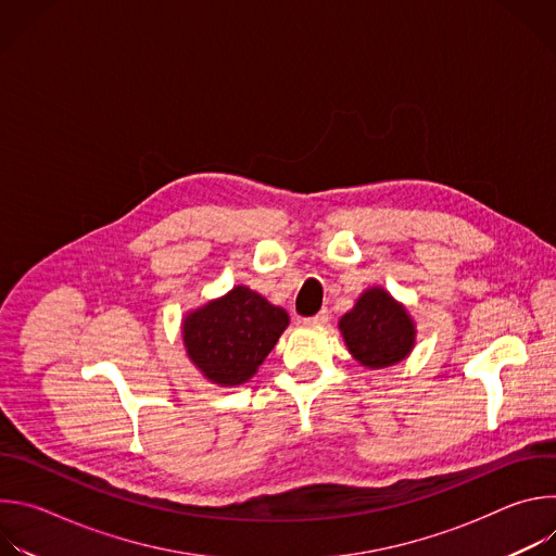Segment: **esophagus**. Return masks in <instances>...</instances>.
Wrapping results in <instances>:
<instances>
[{
	"label": "esophagus",
	"mask_w": 556,
	"mask_h": 556,
	"mask_svg": "<svg viewBox=\"0 0 556 556\" xmlns=\"http://www.w3.org/2000/svg\"><path fill=\"white\" fill-rule=\"evenodd\" d=\"M328 309H321V312H316L314 316H309V319H305V324H309V326H324V324H328Z\"/></svg>",
	"instance_id": "1"
}]
</instances>
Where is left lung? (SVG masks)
Masks as SVG:
<instances>
[{
	"mask_svg": "<svg viewBox=\"0 0 556 556\" xmlns=\"http://www.w3.org/2000/svg\"><path fill=\"white\" fill-rule=\"evenodd\" d=\"M350 354L367 369L401 363L416 345V324L384 288L365 290L339 321Z\"/></svg>",
	"mask_w": 556,
	"mask_h": 556,
	"instance_id": "left-lung-1",
	"label": "left lung"
}]
</instances>
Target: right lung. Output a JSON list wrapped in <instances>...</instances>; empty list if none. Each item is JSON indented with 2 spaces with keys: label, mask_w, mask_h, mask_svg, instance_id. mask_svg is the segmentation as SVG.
I'll use <instances>...</instances> for the list:
<instances>
[{
  "label": "right lung",
  "mask_w": 556,
  "mask_h": 556,
  "mask_svg": "<svg viewBox=\"0 0 556 556\" xmlns=\"http://www.w3.org/2000/svg\"><path fill=\"white\" fill-rule=\"evenodd\" d=\"M288 324L283 307L247 286H235L185 316L182 341L206 380L235 387L255 376Z\"/></svg>",
  "instance_id": "right-lung-1"
}]
</instances>
